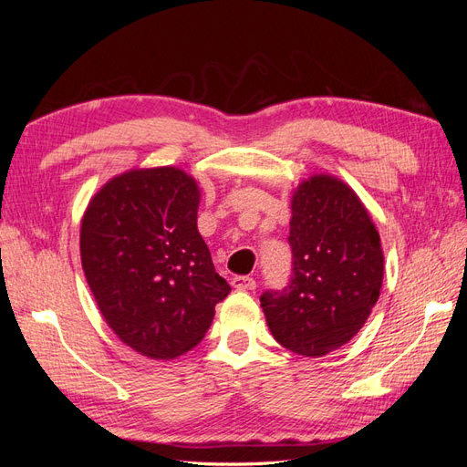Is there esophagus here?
<instances>
[{"instance_id": "1", "label": "esophagus", "mask_w": 467, "mask_h": 467, "mask_svg": "<svg viewBox=\"0 0 467 467\" xmlns=\"http://www.w3.org/2000/svg\"><path fill=\"white\" fill-rule=\"evenodd\" d=\"M232 286L235 288V290H255L257 288V282L253 280L251 276H235V278H232Z\"/></svg>"}]
</instances>
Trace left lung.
<instances>
[{
  "label": "left lung",
  "instance_id": "1",
  "mask_svg": "<svg viewBox=\"0 0 467 467\" xmlns=\"http://www.w3.org/2000/svg\"><path fill=\"white\" fill-rule=\"evenodd\" d=\"M294 275L282 292H265L261 307L276 343L319 358L355 337L384 282V249L368 208L345 181L304 179L290 199Z\"/></svg>",
  "mask_w": 467,
  "mask_h": 467
}]
</instances>
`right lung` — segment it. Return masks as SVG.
<instances>
[{
    "label": "right lung",
    "mask_w": 467,
    "mask_h": 467,
    "mask_svg": "<svg viewBox=\"0 0 467 467\" xmlns=\"http://www.w3.org/2000/svg\"><path fill=\"white\" fill-rule=\"evenodd\" d=\"M199 204L196 179L163 165L109 179L83 212L81 266L99 312L151 360L199 345L232 290L196 228Z\"/></svg>",
    "instance_id": "add662e5"
}]
</instances>
